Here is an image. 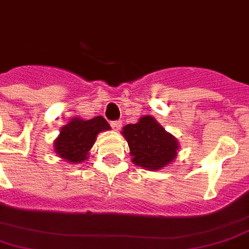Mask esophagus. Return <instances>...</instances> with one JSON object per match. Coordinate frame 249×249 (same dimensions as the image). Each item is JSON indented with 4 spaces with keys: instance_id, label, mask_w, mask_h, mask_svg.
Listing matches in <instances>:
<instances>
[{
    "instance_id": "34e87169",
    "label": "esophagus",
    "mask_w": 249,
    "mask_h": 249,
    "mask_svg": "<svg viewBox=\"0 0 249 249\" xmlns=\"http://www.w3.org/2000/svg\"><path fill=\"white\" fill-rule=\"evenodd\" d=\"M121 125H123V123H121L120 120H116V121H111V126H112L115 130H119V129L121 128Z\"/></svg>"
}]
</instances>
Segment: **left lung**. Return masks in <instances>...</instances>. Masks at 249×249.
<instances>
[{
    "label": "left lung",
    "instance_id": "1",
    "mask_svg": "<svg viewBox=\"0 0 249 249\" xmlns=\"http://www.w3.org/2000/svg\"><path fill=\"white\" fill-rule=\"evenodd\" d=\"M133 163L147 169H161L177 156L178 143L172 134L151 116L141 117L137 124L123 128Z\"/></svg>",
    "mask_w": 249,
    "mask_h": 249
}]
</instances>
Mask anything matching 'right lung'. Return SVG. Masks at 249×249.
<instances>
[{
	"label": "right lung",
	"instance_id": "1",
	"mask_svg": "<svg viewBox=\"0 0 249 249\" xmlns=\"http://www.w3.org/2000/svg\"><path fill=\"white\" fill-rule=\"evenodd\" d=\"M108 129V123L102 116L90 120L72 119L60 129L59 137L54 142L55 152L67 161L81 163L88 158V152L93 147L98 133Z\"/></svg>",
	"mask_w": 249,
	"mask_h": 249
}]
</instances>
